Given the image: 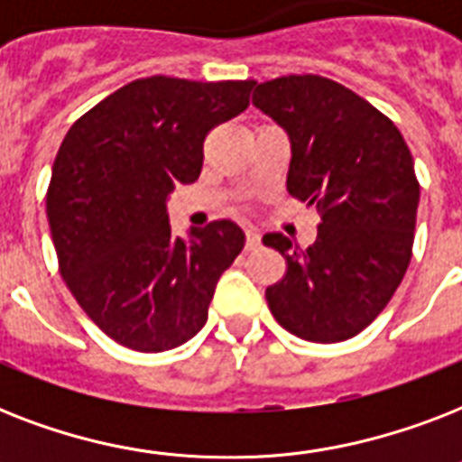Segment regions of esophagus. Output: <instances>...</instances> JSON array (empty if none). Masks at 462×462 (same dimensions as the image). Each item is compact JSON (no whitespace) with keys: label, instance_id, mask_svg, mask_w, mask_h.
I'll return each instance as SVG.
<instances>
[{"label":"esophagus","instance_id":"1","mask_svg":"<svg viewBox=\"0 0 462 462\" xmlns=\"http://www.w3.org/2000/svg\"><path fill=\"white\" fill-rule=\"evenodd\" d=\"M261 246V235L256 230H246V252H254Z\"/></svg>","mask_w":462,"mask_h":462}]
</instances>
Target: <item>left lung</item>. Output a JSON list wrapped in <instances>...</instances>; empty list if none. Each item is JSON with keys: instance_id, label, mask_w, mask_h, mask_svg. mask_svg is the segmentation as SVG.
I'll use <instances>...</instances> for the list:
<instances>
[{"instance_id": "obj_1", "label": "left lung", "mask_w": 462, "mask_h": 462, "mask_svg": "<svg viewBox=\"0 0 462 462\" xmlns=\"http://www.w3.org/2000/svg\"><path fill=\"white\" fill-rule=\"evenodd\" d=\"M254 105L288 134V191L321 210L307 249L263 235L288 263L266 290L271 314L302 340H347L383 311L410 266L420 203L410 148L386 115L323 76L259 83Z\"/></svg>"}]
</instances>
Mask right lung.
Listing matches in <instances>:
<instances>
[{
	"label": "right lung",
	"instance_id": "1",
	"mask_svg": "<svg viewBox=\"0 0 462 462\" xmlns=\"http://www.w3.org/2000/svg\"><path fill=\"white\" fill-rule=\"evenodd\" d=\"M254 81L151 76L122 86L69 129L47 220L61 278L112 340L139 352L187 343L245 246L232 220L174 235L167 199L199 180L206 134L249 107Z\"/></svg>",
	"mask_w": 462,
	"mask_h": 462
}]
</instances>
